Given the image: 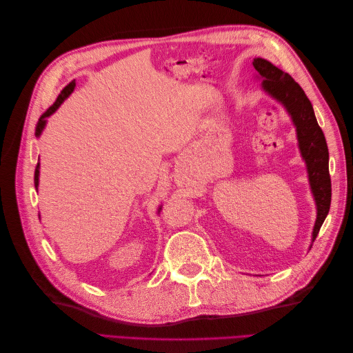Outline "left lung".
Here are the masks:
<instances>
[{
    "mask_svg": "<svg viewBox=\"0 0 353 353\" xmlns=\"http://www.w3.org/2000/svg\"><path fill=\"white\" fill-rule=\"evenodd\" d=\"M253 68L262 79V90L281 104L296 128L297 145L305 160L311 193L316 206V219L312 231V243L325 221L331 203V179L328 172V147L321 128H319L314 108L290 74L283 72L271 61L254 59Z\"/></svg>",
    "mask_w": 353,
    "mask_h": 353,
    "instance_id": "obj_1",
    "label": "left lung"
}]
</instances>
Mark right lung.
<instances>
[{
  "mask_svg": "<svg viewBox=\"0 0 353 353\" xmlns=\"http://www.w3.org/2000/svg\"><path fill=\"white\" fill-rule=\"evenodd\" d=\"M74 87H77V82H74V79H73L69 85H66V87L61 90V92L59 94V97H57V100L54 101V104H52L51 108L39 117V121H38V123H37V130H35V137H41L42 131H44V128H46V125H47V117H50L52 113H54V112L60 108L61 103L65 101V100L69 97V95L73 92ZM34 181H35V188L38 190V185H39V162H38V165H37V168H35V178H34ZM160 209H162V206H159L157 212H160Z\"/></svg>",
  "mask_w": 353,
  "mask_h": 353,
  "instance_id": "obj_1",
  "label": "right lung"
}]
</instances>
